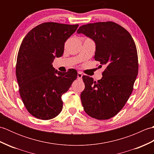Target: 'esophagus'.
Wrapping results in <instances>:
<instances>
[{"instance_id":"obj_1","label":"esophagus","mask_w":154,"mask_h":154,"mask_svg":"<svg viewBox=\"0 0 154 154\" xmlns=\"http://www.w3.org/2000/svg\"><path fill=\"white\" fill-rule=\"evenodd\" d=\"M82 77H83V74L81 73V72H78L77 73V79H82Z\"/></svg>"}]
</instances>
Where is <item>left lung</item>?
Here are the masks:
<instances>
[{"label":"left lung","mask_w":154,"mask_h":154,"mask_svg":"<svg viewBox=\"0 0 154 154\" xmlns=\"http://www.w3.org/2000/svg\"><path fill=\"white\" fill-rule=\"evenodd\" d=\"M77 34H83L96 44L94 60L106 66L103 77L94 81L83 75L85 85L81 94L84 110L98 120L111 119L119 113L133 91L138 73L136 44L125 28L113 22L83 25Z\"/></svg>","instance_id":"1"}]
</instances>
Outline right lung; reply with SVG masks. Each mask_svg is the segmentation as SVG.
Wrapping results in <instances>:
<instances>
[{"label": "right lung", "instance_id": "right-lung-1", "mask_svg": "<svg viewBox=\"0 0 154 154\" xmlns=\"http://www.w3.org/2000/svg\"><path fill=\"white\" fill-rule=\"evenodd\" d=\"M79 24L45 22L28 32L20 47L16 75L22 102L32 116L41 120L57 116L63 108L61 95L76 79L77 72L55 70L52 63L61 57L65 42Z\"/></svg>", "mask_w": 154, "mask_h": 154}]
</instances>
